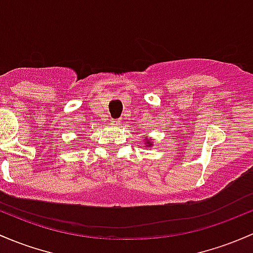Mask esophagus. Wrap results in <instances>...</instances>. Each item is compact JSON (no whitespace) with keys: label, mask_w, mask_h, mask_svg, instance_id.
<instances>
[{"label":"esophagus","mask_w":253,"mask_h":253,"mask_svg":"<svg viewBox=\"0 0 253 253\" xmlns=\"http://www.w3.org/2000/svg\"><path fill=\"white\" fill-rule=\"evenodd\" d=\"M110 124L113 125V126H119V125H120V120H111Z\"/></svg>","instance_id":"34e87169"}]
</instances>
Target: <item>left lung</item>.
Returning <instances> with one entry per match:
<instances>
[{"label": "left lung", "mask_w": 253, "mask_h": 253, "mask_svg": "<svg viewBox=\"0 0 253 253\" xmlns=\"http://www.w3.org/2000/svg\"><path fill=\"white\" fill-rule=\"evenodd\" d=\"M144 144H147V145H145V147H149V148H151V147H153V143H151L150 142V140H144Z\"/></svg>", "instance_id": "left-lung-1"}]
</instances>
